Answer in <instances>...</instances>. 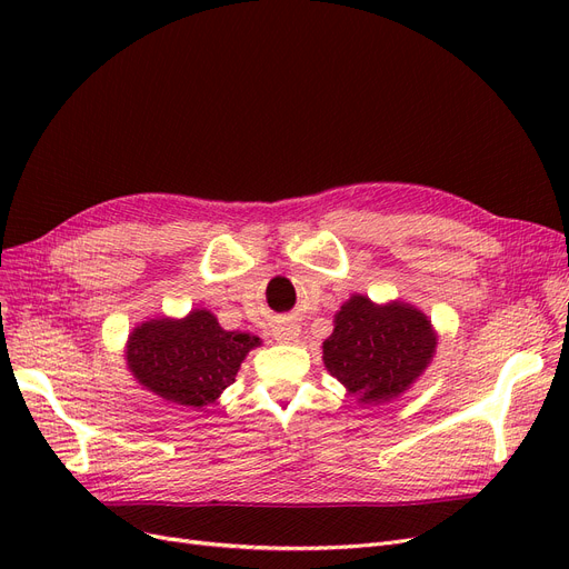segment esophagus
Instances as JSON below:
<instances>
[{"mask_svg": "<svg viewBox=\"0 0 569 569\" xmlns=\"http://www.w3.org/2000/svg\"><path fill=\"white\" fill-rule=\"evenodd\" d=\"M297 337H300V327H297V325L283 322V325L277 327V341L292 343V341H297Z\"/></svg>", "mask_w": 569, "mask_h": 569, "instance_id": "34e87169", "label": "esophagus"}]
</instances>
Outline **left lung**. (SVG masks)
<instances>
[{"label": "left lung", "instance_id": "1", "mask_svg": "<svg viewBox=\"0 0 569 569\" xmlns=\"http://www.w3.org/2000/svg\"><path fill=\"white\" fill-rule=\"evenodd\" d=\"M436 352L431 320L410 305H373L352 295L322 341V362L360 403L399 397L425 373Z\"/></svg>", "mask_w": 569, "mask_h": 569}]
</instances>
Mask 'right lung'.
<instances>
[{
	"label": "right lung",
	"mask_w": 569,
	"mask_h": 569,
	"mask_svg": "<svg viewBox=\"0 0 569 569\" xmlns=\"http://www.w3.org/2000/svg\"><path fill=\"white\" fill-rule=\"evenodd\" d=\"M260 339L228 332L217 316L196 309L187 318H154L138 325L127 341V367L157 397L182 408L214 403L234 382L239 365Z\"/></svg>",
	"instance_id": "obj_1"
}]
</instances>
